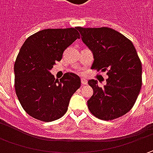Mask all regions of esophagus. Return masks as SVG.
Masks as SVG:
<instances>
[{"label": "esophagus", "instance_id": "1", "mask_svg": "<svg viewBox=\"0 0 153 153\" xmlns=\"http://www.w3.org/2000/svg\"><path fill=\"white\" fill-rule=\"evenodd\" d=\"M81 82H82V85H87V84H88V81L86 79H84V78H82V79H81Z\"/></svg>", "mask_w": 153, "mask_h": 153}]
</instances>
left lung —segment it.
<instances>
[{
	"label": "left lung",
	"mask_w": 153,
	"mask_h": 153,
	"mask_svg": "<svg viewBox=\"0 0 153 153\" xmlns=\"http://www.w3.org/2000/svg\"><path fill=\"white\" fill-rule=\"evenodd\" d=\"M77 30L83 43L92 51V69L105 71L108 78L104 87L96 80L88 82L94 94L88 100L90 112L99 119L113 120L134 106L142 84V66L132 42L108 27Z\"/></svg>",
	"instance_id": "left-lung-1"
}]
</instances>
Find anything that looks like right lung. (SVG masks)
I'll return each mask as SVG.
<instances>
[{
	"label": "right lung",
	"instance_id": "obj_1",
	"mask_svg": "<svg viewBox=\"0 0 153 153\" xmlns=\"http://www.w3.org/2000/svg\"><path fill=\"white\" fill-rule=\"evenodd\" d=\"M79 37L76 28L46 29L29 36L21 47L14 64L15 92L30 117L52 122L67 111L71 98L81 86L80 77L67 72L59 81L50 71Z\"/></svg>",
	"mask_w": 153,
	"mask_h": 153
}]
</instances>
